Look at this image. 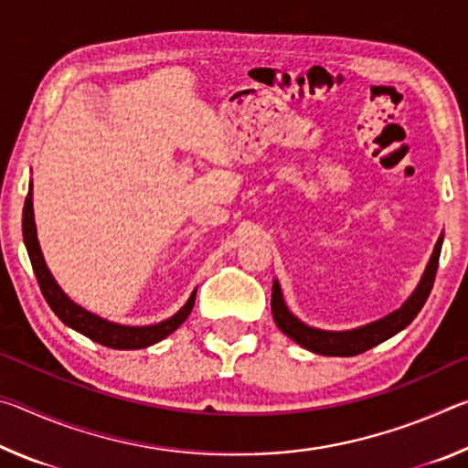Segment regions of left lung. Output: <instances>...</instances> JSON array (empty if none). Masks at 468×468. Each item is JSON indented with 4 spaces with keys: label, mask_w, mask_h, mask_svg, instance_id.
<instances>
[{
    "label": "left lung",
    "mask_w": 468,
    "mask_h": 468,
    "mask_svg": "<svg viewBox=\"0 0 468 468\" xmlns=\"http://www.w3.org/2000/svg\"><path fill=\"white\" fill-rule=\"evenodd\" d=\"M441 241H443V233L438 237V241H435V248L431 251L430 262L425 266L421 281H419L415 291L410 292V297L405 301V303H402L399 310L384 315V318L369 322L366 326H359V328L322 330L301 322L297 315L289 310L287 303H284L281 284L274 279L271 305H272V318L276 322V326L282 330V335H287L289 338L295 340L297 345H301L312 353L328 355V357H353V355L366 353L367 348L384 343V340L399 335L400 330H405L409 324L415 320V315L421 312V307L425 305V301L431 292L435 272H438Z\"/></svg>",
    "instance_id": "obj_1"
}]
</instances>
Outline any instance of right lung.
Here are the masks:
<instances>
[{
    "label": "right lung",
    "instance_id": "right-lung-1",
    "mask_svg": "<svg viewBox=\"0 0 468 468\" xmlns=\"http://www.w3.org/2000/svg\"><path fill=\"white\" fill-rule=\"evenodd\" d=\"M22 235H25V245H27L30 264H33L38 287H41L47 303H49L55 315H58L66 326L80 332V335L94 340V343L109 348H120V351L146 348L150 345L158 343V340L173 335V332H176L181 324L187 320V315L192 314V307L196 301V289L177 314H173L171 318L158 324H150V326H125V324L109 322L97 314L84 310L82 305H78L76 301L69 299L58 284V281L53 279L49 268H47L41 245H38V239H37V225H35V210H33V181H30L28 186L25 215H22Z\"/></svg>",
    "mask_w": 468,
    "mask_h": 468
}]
</instances>
